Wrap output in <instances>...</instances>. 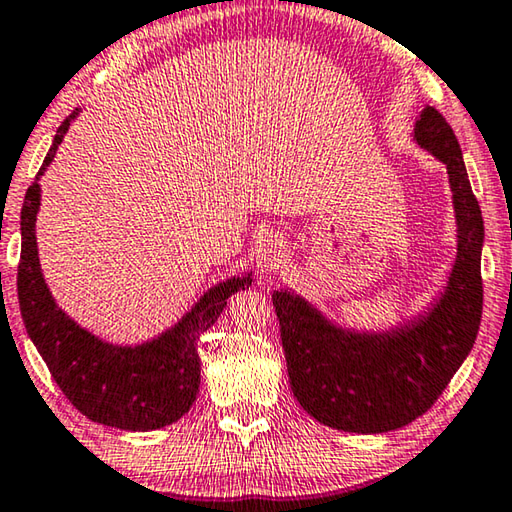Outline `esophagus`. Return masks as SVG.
<instances>
[{"instance_id":"34e87169","label":"esophagus","mask_w":512,"mask_h":512,"mask_svg":"<svg viewBox=\"0 0 512 512\" xmlns=\"http://www.w3.org/2000/svg\"><path fill=\"white\" fill-rule=\"evenodd\" d=\"M284 259V250H282V239H277V235H266L255 250V264L257 271L262 275H271L280 268Z\"/></svg>"}]
</instances>
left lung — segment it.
Returning a JSON list of instances; mask_svg holds the SVG:
<instances>
[{
    "mask_svg": "<svg viewBox=\"0 0 512 512\" xmlns=\"http://www.w3.org/2000/svg\"><path fill=\"white\" fill-rule=\"evenodd\" d=\"M413 137L445 162L454 194L456 262L436 307L393 332L359 334L327 323L287 289L273 293L291 391L332 429L384 433L420 418L461 368L481 325L483 219L461 146L433 108L422 110Z\"/></svg>",
    "mask_w": 512,
    "mask_h": 512,
    "instance_id": "obj_1",
    "label": "left lung"
}]
</instances>
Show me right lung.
<instances>
[{
	"label": "right lung",
	"instance_id": "obj_1",
	"mask_svg": "<svg viewBox=\"0 0 512 512\" xmlns=\"http://www.w3.org/2000/svg\"><path fill=\"white\" fill-rule=\"evenodd\" d=\"M76 115L79 110L58 126L38 178L54 160L58 144L63 142ZM38 205L40 185L33 183L22 205L17 300L24 327L60 391L90 420L126 431L160 429L183 418L201 386V357L196 341L216 323L232 293L253 284V277L250 273L232 277L210 289L176 327L151 343L137 348L103 343L67 318L51 298L38 262Z\"/></svg>",
	"mask_w": 512,
	"mask_h": 512
}]
</instances>
